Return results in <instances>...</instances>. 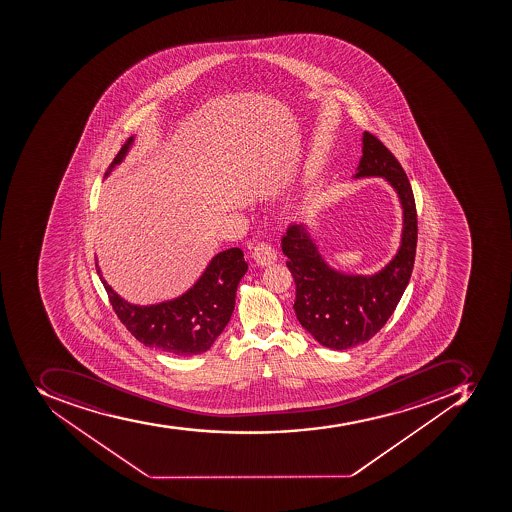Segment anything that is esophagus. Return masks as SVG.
<instances>
[{"label":"esophagus","instance_id":"1","mask_svg":"<svg viewBox=\"0 0 512 512\" xmlns=\"http://www.w3.org/2000/svg\"><path fill=\"white\" fill-rule=\"evenodd\" d=\"M253 259L258 262L259 266H269L272 262L277 261V251L269 243H258L254 246Z\"/></svg>","mask_w":512,"mask_h":512}]
</instances>
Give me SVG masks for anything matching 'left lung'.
Instances as JSON below:
<instances>
[{
    "instance_id": "left-lung-1",
    "label": "left lung",
    "mask_w": 512,
    "mask_h": 512,
    "mask_svg": "<svg viewBox=\"0 0 512 512\" xmlns=\"http://www.w3.org/2000/svg\"><path fill=\"white\" fill-rule=\"evenodd\" d=\"M383 177L403 208V233L395 258L374 275L343 274L330 267L304 224H293L282 237L296 285L293 304L304 329L332 349L366 343L387 324L411 279L417 246L416 201L398 159L372 133L362 135V158L354 179Z\"/></svg>"
}]
</instances>
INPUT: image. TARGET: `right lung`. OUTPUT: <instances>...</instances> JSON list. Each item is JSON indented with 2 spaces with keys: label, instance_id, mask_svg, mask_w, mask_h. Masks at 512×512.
I'll return each instance as SVG.
<instances>
[{
  "label": "right lung",
  "instance_id": "right-lung-1",
  "mask_svg": "<svg viewBox=\"0 0 512 512\" xmlns=\"http://www.w3.org/2000/svg\"><path fill=\"white\" fill-rule=\"evenodd\" d=\"M135 137H130L117 153L104 177L122 163ZM248 271L240 248H230L216 254L206 271L190 290L175 300L151 306H137L122 300L101 277L104 290L113 304L114 312L125 329L148 348L161 349L175 356H195L211 348L212 343L229 324L238 283Z\"/></svg>",
  "mask_w": 512,
  "mask_h": 512
}]
</instances>
